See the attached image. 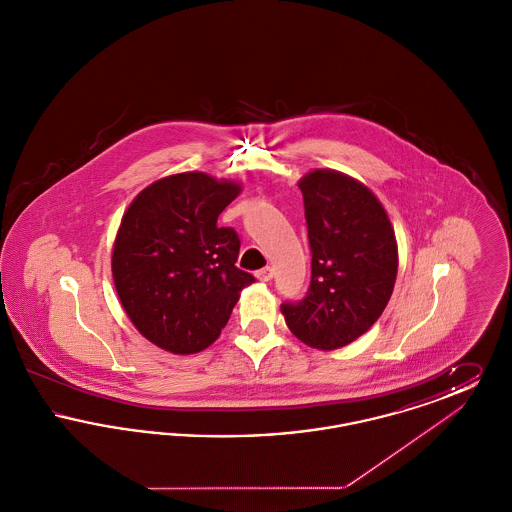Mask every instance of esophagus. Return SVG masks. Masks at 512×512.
Masks as SVG:
<instances>
[{
  "label": "esophagus",
  "instance_id": "34e87169",
  "mask_svg": "<svg viewBox=\"0 0 512 512\" xmlns=\"http://www.w3.org/2000/svg\"><path fill=\"white\" fill-rule=\"evenodd\" d=\"M255 276H257L261 282H268V280H272V276H274V268H261V270H257V274H255Z\"/></svg>",
  "mask_w": 512,
  "mask_h": 512
}]
</instances>
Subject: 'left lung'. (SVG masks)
Here are the masks:
<instances>
[{"label": "left lung", "instance_id": "obj_1", "mask_svg": "<svg viewBox=\"0 0 512 512\" xmlns=\"http://www.w3.org/2000/svg\"><path fill=\"white\" fill-rule=\"evenodd\" d=\"M311 244V286L282 315L297 340L334 351L361 338L384 313L397 278V240L380 199L332 169L299 180Z\"/></svg>", "mask_w": 512, "mask_h": 512}]
</instances>
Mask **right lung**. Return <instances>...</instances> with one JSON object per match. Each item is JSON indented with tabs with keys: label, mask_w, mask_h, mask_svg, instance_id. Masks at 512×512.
<instances>
[{
	"label": "right lung",
	"mask_w": 512,
	"mask_h": 512,
	"mask_svg": "<svg viewBox=\"0 0 512 512\" xmlns=\"http://www.w3.org/2000/svg\"><path fill=\"white\" fill-rule=\"evenodd\" d=\"M234 180L178 172L132 199L113 245V282L136 330L174 355L207 349L255 278L236 267L240 240L219 215Z\"/></svg>",
	"instance_id": "obj_1"
}]
</instances>
